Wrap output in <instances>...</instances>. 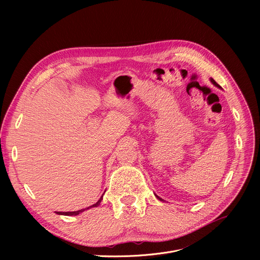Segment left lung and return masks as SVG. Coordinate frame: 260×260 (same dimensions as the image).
Returning <instances> with one entry per match:
<instances>
[{"label":"left lung","mask_w":260,"mask_h":260,"mask_svg":"<svg viewBox=\"0 0 260 260\" xmlns=\"http://www.w3.org/2000/svg\"><path fill=\"white\" fill-rule=\"evenodd\" d=\"M210 81H211V82H212V84H213V85H215V86H216V87H218V88H221V87H220V85H218V84H217V83H216V82H215V80H214V79H213V78H210ZM155 196H156V198H157V199H159V200H160V201H165V200H163V199H162V198H160V197H159V196H157V195H156V194H155Z\"/></svg>","instance_id":"obj_1"}]
</instances>
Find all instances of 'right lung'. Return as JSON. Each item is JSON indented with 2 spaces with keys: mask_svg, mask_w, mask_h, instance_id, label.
Instances as JSON below:
<instances>
[{
  "mask_svg": "<svg viewBox=\"0 0 260 260\" xmlns=\"http://www.w3.org/2000/svg\"><path fill=\"white\" fill-rule=\"evenodd\" d=\"M102 199H103V195L100 197V199H99L97 202H95L94 204H92V206H90V207H88V208H85V209L79 210V211H74V212H54V213L58 214V215H64V216H77V215L81 214L82 212H84V211H86V210H88V209L99 207V206H100V203H101V201H102Z\"/></svg>",
  "mask_w": 260,
  "mask_h": 260,
  "instance_id": "right-lung-1",
  "label": "right lung"
}]
</instances>
